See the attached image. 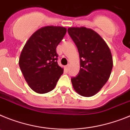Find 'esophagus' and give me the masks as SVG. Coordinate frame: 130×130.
Wrapping results in <instances>:
<instances>
[{"label":"esophagus","instance_id":"esophagus-1","mask_svg":"<svg viewBox=\"0 0 130 130\" xmlns=\"http://www.w3.org/2000/svg\"><path fill=\"white\" fill-rule=\"evenodd\" d=\"M69 66H70V65H69V64H68V65H67L66 66H65V69H66L67 71H68V70H69Z\"/></svg>","mask_w":130,"mask_h":130}]
</instances>
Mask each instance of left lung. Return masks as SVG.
Wrapping results in <instances>:
<instances>
[{
  "instance_id": "1",
  "label": "left lung",
  "mask_w": 130,
  "mask_h": 130,
  "mask_svg": "<svg viewBox=\"0 0 130 130\" xmlns=\"http://www.w3.org/2000/svg\"><path fill=\"white\" fill-rule=\"evenodd\" d=\"M68 32L76 44L80 69L71 78L73 88L84 97L100 91L110 77L113 61L110 48L102 37L92 29L69 27Z\"/></svg>"
}]
</instances>
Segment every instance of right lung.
I'll use <instances>...</instances> for the list:
<instances>
[{
    "label": "right lung",
    "mask_w": 130,
    "mask_h": 130,
    "mask_svg": "<svg viewBox=\"0 0 130 130\" xmlns=\"http://www.w3.org/2000/svg\"><path fill=\"white\" fill-rule=\"evenodd\" d=\"M67 29L46 26L38 29L28 39L19 59V65L29 86L38 93L54 90L63 69L57 63L56 48Z\"/></svg>",
    "instance_id": "right-lung-1"
}]
</instances>
